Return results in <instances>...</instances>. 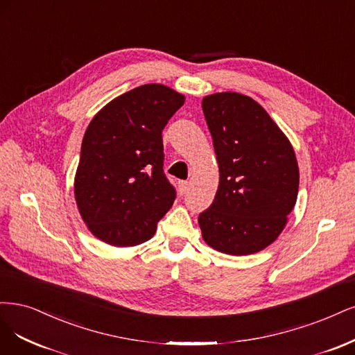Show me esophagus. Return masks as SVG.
<instances>
[{"mask_svg": "<svg viewBox=\"0 0 355 355\" xmlns=\"http://www.w3.org/2000/svg\"><path fill=\"white\" fill-rule=\"evenodd\" d=\"M178 189H180V193L181 194H186L190 189V182L189 181H180L178 182Z\"/></svg>", "mask_w": 355, "mask_h": 355, "instance_id": "34e87169", "label": "esophagus"}]
</instances>
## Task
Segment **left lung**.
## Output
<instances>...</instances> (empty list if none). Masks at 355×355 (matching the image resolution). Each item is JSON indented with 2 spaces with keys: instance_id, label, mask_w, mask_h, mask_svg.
I'll use <instances>...</instances> for the list:
<instances>
[{
  "instance_id": "left-lung-1",
  "label": "left lung",
  "mask_w": 355,
  "mask_h": 355,
  "mask_svg": "<svg viewBox=\"0 0 355 355\" xmlns=\"http://www.w3.org/2000/svg\"><path fill=\"white\" fill-rule=\"evenodd\" d=\"M202 109L220 168L215 199L199 215L202 237L223 254L259 252L279 237L296 203L300 169L293 147L248 96L211 94Z\"/></svg>"
}]
</instances>
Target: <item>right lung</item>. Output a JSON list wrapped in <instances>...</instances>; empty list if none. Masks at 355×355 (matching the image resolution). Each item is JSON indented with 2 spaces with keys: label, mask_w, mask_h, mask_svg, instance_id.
<instances>
[{
  "label": "right lung",
  "mask_w": 355,
  "mask_h": 355,
  "mask_svg": "<svg viewBox=\"0 0 355 355\" xmlns=\"http://www.w3.org/2000/svg\"><path fill=\"white\" fill-rule=\"evenodd\" d=\"M184 96L146 84L103 107L85 131L75 175V200L84 223L112 246L152 239L173 207L175 189L164 173L162 130Z\"/></svg>",
  "instance_id": "add662e5"
}]
</instances>
